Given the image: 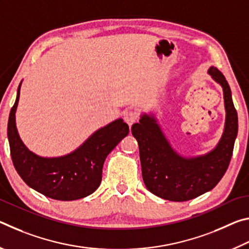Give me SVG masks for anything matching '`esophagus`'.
Masks as SVG:
<instances>
[{"label":"esophagus","instance_id":"1","mask_svg":"<svg viewBox=\"0 0 249 249\" xmlns=\"http://www.w3.org/2000/svg\"><path fill=\"white\" fill-rule=\"evenodd\" d=\"M140 119V116H138V113L135 112V111H126L124 113V120L126 123H127L129 126H132L134 123H136V122Z\"/></svg>","mask_w":249,"mask_h":249}]
</instances>
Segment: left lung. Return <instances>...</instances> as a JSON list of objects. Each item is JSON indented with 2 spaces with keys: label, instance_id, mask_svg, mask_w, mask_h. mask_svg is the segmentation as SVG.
Returning a JSON list of instances; mask_svg holds the SVG:
<instances>
[{
  "label": "left lung",
  "instance_id": "left-lung-1",
  "mask_svg": "<svg viewBox=\"0 0 249 249\" xmlns=\"http://www.w3.org/2000/svg\"><path fill=\"white\" fill-rule=\"evenodd\" d=\"M209 73L223 87L226 108L224 134L216 148L210 154L193 159L180 157L171 149L153 117L144 115L140 123L132 126V134L140 146L146 188L165 200L183 202L212 190L231 162L238 130L237 112L224 75L214 67H211Z\"/></svg>",
  "mask_w": 249,
  "mask_h": 249
}]
</instances>
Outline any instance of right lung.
<instances>
[{
  "label": "right lung",
  "mask_w": 249,
  "mask_h": 249,
  "mask_svg": "<svg viewBox=\"0 0 249 249\" xmlns=\"http://www.w3.org/2000/svg\"><path fill=\"white\" fill-rule=\"evenodd\" d=\"M19 89L20 83L7 123L11 157L18 174L29 187L53 200L72 201L90 196L102 180L105 158L127 136L128 125L123 120H116L95 132L70 155L60 158H41L24 146L16 129L15 112Z\"/></svg>",
  "instance_id": "obj_1"
}]
</instances>
